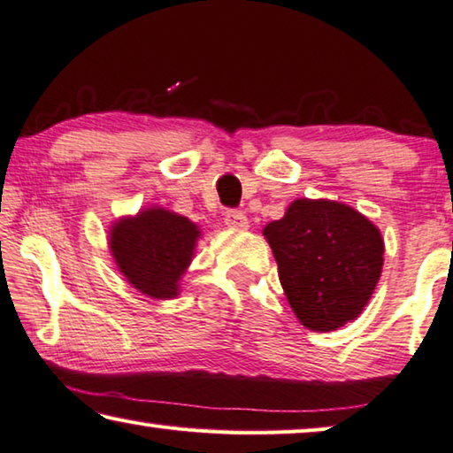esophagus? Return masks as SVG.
<instances>
[{"label":"esophagus","mask_w":453,"mask_h":453,"mask_svg":"<svg viewBox=\"0 0 453 453\" xmlns=\"http://www.w3.org/2000/svg\"><path fill=\"white\" fill-rule=\"evenodd\" d=\"M225 222L231 228H247L249 226L247 214H244L242 211H236V209H231L225 212Z\"/></svg>","instance_id":"1"}]
</instances>
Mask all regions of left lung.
Masks as SVG:
<instances>
[{"instance_id":"1","label":"left lung","mask_w":453,"mask_h":453,"mask_svg":"<svg viewBox=\"0 0 453 453\" xmlns=\"http://www.w3.org/2000/svg\"><path fill=\"white\" fill-rule=\"evenodd\" d=\"M279 280L295 315L313 331L353 321L380 280L383 241L351 206L301 198L265 226Z\"/></svg>"}]
</instances>
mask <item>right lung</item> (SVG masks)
I'll return each instance as SVG.
<instances>
[{
  "mask_svg": "<svg viewBox=\"0 0 453 453\" xmlns=\"http://www.w3.org/2000/svg\"><path fill=\"white\" fill-rule=\"evenodd\" d=\"M196 236V225L188 219L150 209L136 219L116 222L110 249L122 275L140 293L154 299H173L178 279L192 258Z\"/></svg>",
  "mask_w": 453,
  "mask_h": 453,
  "instance_id": "1",
  "label": "right lung"
}]
</instances>
